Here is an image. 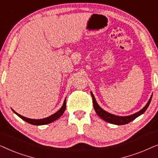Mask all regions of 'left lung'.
Returning <instances> with one entry per match:
<instances>
[{
  "mask_svg": "<svg viewBox=\"0 0 158 158\" xmlns=\"http://www.w3.org/2000/svg\"><path fill=\"white\" fill-rule=\"evenodd\" d=\"M90 94H91L92 96V98H93V103H94V107L95 111H96V114H98L99 117H101L102 119H103L106 122L110 123V124H116V125H124V124H127L128 123L131 122V121L135 120L136 118L139 116L140 115H142V114H144V112L146 111L147 109H148L149 105L151 102V100H152V95L151 96L150 98L149 99L148 102L147 103V104L144 106V107H143V109H142L140 111H139L137 113L131 114V115L129 116H116L114 115V114H110L109 112L106 111L105 110H103L102 108L99 106V105L97 103V101L95 98V97L93 94V93L90 91Z\"/></svg>",
  "mask_w": 158,
  "mask_h": 158,
  "instance_id": "1",
  "label": "left lung"
}]
</instances>
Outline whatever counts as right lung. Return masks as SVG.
<instances>
[{
	"mask_svg": "<svg viewBox=\"0 0 158 158\" xmlns=\"http://www.w3.org/2000/svg\"><path fill=\"white\" fill-rule=\"evenodd\" d=\"M65 109H66V98L64 99L63 104H62V107L60 108L59 111H57V112H56V113L53 114L52 115L49 116H48V117L44 118H40V119H33V118H27V117H25V116H23L20 115V114H19L18 113H16V112L14 110H13L12 109H12V111H14L17 116H19V117H20L21 118H22V119L23 121H25V122L29 123V124H31L37 125V126H40V125H44V124H49V123H52V122H55V120L58 119V118H59L60 116H61L62 114H63Z\"/></svg>",
	"mask_w": 158,
	"mask_h": 158,
	"instance_id": "add662e5",
	"label": "right lung"
}]
</instances>
